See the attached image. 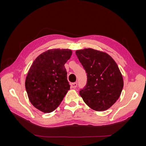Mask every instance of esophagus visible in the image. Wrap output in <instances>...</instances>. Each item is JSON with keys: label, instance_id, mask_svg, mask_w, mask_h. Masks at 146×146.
Wrapping results in <instances>:
<instances>
[{"label": "esophagus", "instance_id": "34e87169", "mask_svg": "<svg viewBox=\"0 0 146 146\" xmlns=\"http://www.w3.org/2000/svg\"><path fill=\"white\" fill-rule=\"evenodd\" d=\"M77 86V82H74L71 83V87L73 88H76Z\"/></svg>", "mask_w": 146, "mask_h": 146}]
</instances>
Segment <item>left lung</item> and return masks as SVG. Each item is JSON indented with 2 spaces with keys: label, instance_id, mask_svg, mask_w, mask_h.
I'll list each match as a JSON object with an SVG mask.
<instances>
[{
  "label": "left lung",
  "instance_id": "left-lung-1",
  "mask_svg": "<svg viewBox=\"0 0 146 146\" xmlns=\"http://www.w3.org/2000/svg\"><path fill=\"white\" fill-rule=\"evenodd\" d=\"M87 74L86 85L80 95L87 105L96 111L110 108L123 89L122 74L114 60L107 54L92 48L76 52Z\"/></svg>",
  "mask_w": 146,
  "mask_h": 146
}]
</instances>
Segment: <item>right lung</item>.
Here are the masks:
<instances>
[{"label":"right lung","instance_id":"obj_1","mask_svg":"<svg viewBox=\"0 0 146 146\" xmlns=\"http://www.w3.org/2000/svg\"><path fill=\"white\" fill-rule=\"evenodd\" d=\"M71 55L69 49L55 48L43 52L35 60L26 77L25 89L35 108L50 113L63 100L70 89L64 64Z\"/></svg>","mask_w":146,"mask_h":146}]
</instances>
